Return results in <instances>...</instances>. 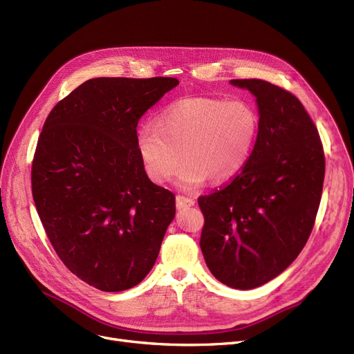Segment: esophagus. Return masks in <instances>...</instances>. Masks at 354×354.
<instances>
[{
    "mask_svg": "<svg viewBox=\"0 0 354 354\" xmlns=\"http://www.w3.org/2000/svg\"><path fill=\"white\" fill-rule=\"evenodd\" d=\"M194 205H195V201H194L192 198L182 196V195H178V196H176V208H178V209L189 208V207H194Z\"/></svg>",
    "mask_w": 354,
    "mask_h": 354,
    "instance_id": "34e87169",
    "label": "esophagus"
}]
</instances>
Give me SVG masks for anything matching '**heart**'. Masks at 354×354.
I'll list each match as a JSON object with an SVG mask.
<instances>
[{
    "instance_id": "heart-1",
    "label": "heart",
    "mask_w": 354,
    "mask_h": 354,
    "mask_svg": "<svg viewBox=\"0 0 354 354\" xmlns=\"http://www.w3.org/2000/svg\"><path fill=\"white\" fill-rule=\"evenodd\" d=\"M258 130V111L245 100L185 99L165 109L158 124L138 129L136 151L155 183L169 182L187 162L178 185L191 191L208 179L235 178L251 159Z\"/></svg>"
}]
</instances>
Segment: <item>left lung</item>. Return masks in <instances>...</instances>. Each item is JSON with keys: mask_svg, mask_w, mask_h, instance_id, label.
Returning a JSON list of instances; mask_svg holds the SVG:
<instances>
[{"mask_svg": "<svg viewBox=\"0 0 354 354\" xmlns=\"http://www.w3.org/2000/svg\"><path fill=\"white\" fill-rule=\"evenodd\" d=\"M255 97L259 130L248 165L198 199L199 245L218 281L251 290L299 257L317 215L326 160L317 127L291 93L258 79L231 80Z\"/></svg>", "mask_w": 354, "mask_h": 354, "instance_id": "obj_1", "label": "left lung"}]
</instances>
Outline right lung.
Returning a JSON list of instances; mask_svg holds the SVG:
<instances>
[{"mask_svg": "<svg viewBox=\"0 0 354 354\" xmlns=\"http://www.w3.org/2000/svg\"><path fill=\"white\" fill-rule=\"evenodd\" d=\"M178 84L174 77L90 79L43 126L31 169L37 212L64 266L102 291L139 284L175 218V195L143 169L136 127Z\"/></svg>", "mask_w": 354, "mask_h": 354, "instance_id": "right-lung-1", "label": "right lung"}]
</instances>
